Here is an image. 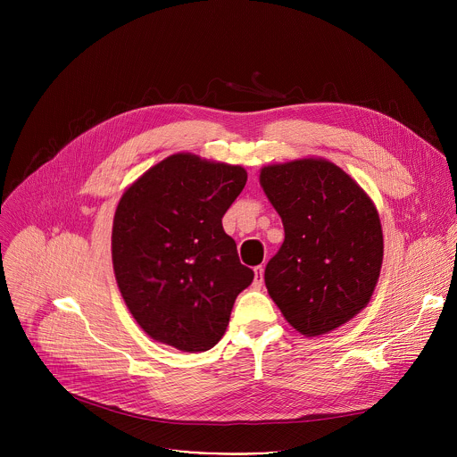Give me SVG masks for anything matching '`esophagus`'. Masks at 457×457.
<instances>
[{
    "instance_id": "obj_1",
    "label": "esophagus",
    "mask_w": 457,
    "mask_h": 457,
    "mask_svg": "<svg viewBox=\"0 0 457 457\" xmlns=\"http://www.w3.org/2000/svg\"><path fill=\"white\" fill-rule=\"evenodd\" d=\"M262 284H264V268H262V266H258V268H254V278H253V287L260 289V287H262Z\"/></svg>"
}]
</instances>
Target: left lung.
Here are the masks:
<instances>
[{"label":"left lung","mask_w":457,"mask_h":457,"mask_svg":"<svg viewBox=\"0 0 457 457\" xmlns=\"http://www.w3.org/2000/svg\"><path fill=\"white\" fill-rule=\"evenodd\" d=\"M286 238L266 287L300 335H328L367 307L383 262L378 210L340 166L305 157L260 170Z\"/></svg>","instance_id":"obj_1"}]
</instances>
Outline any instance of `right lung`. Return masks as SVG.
<instances>
[{"instance_id": "1", "label": "right lung", "mask_w": 457, "mask_h": 457, "mask_svg": "<svg viewBox=\"0 0 457 457\" xmlns=\"http://www.w3.org/2000/svg\"><path fill=\"white\" fill-rule=\"evenodd\" d=\"M245 180L242 166L173 154L124 189L112 228L113 273L155 342L203 353L224 337L254 277L222 228Z\"/></svg>"}]
</instances>
